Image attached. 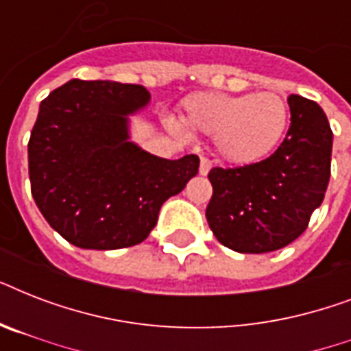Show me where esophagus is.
Masks as SVG:
<instances>
[{"label":"esophagus","instance_id":"34e87169","mask_svg":"<svg viewBox=\"0 0 351 351\" xmlns=\"http://www.w3.org/2000/svg\"><path fill=\"white\" fill-rule=\"evenodd\" d=\"M211 167H213V164H211V160L206 158V156H202V158H200V167H198V171H200V175H208L209 171H211Z\"/></svg>","mask_w":351,"mask_h":351}]
</instances>
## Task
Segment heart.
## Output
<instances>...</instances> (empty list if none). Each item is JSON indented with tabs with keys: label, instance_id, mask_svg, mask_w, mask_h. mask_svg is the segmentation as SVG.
Returning <instances> with one entry per match:
<instances>
[{
	"label": "heart",
	"instance_id": "1",
	"mask_svg": "<svg viewBox=\"0 0 351 351\" xmlns=\"http://www.w3.org/2000/svg\"><path fill=\"white\" fill-rule=\"evenodd\" d=\"M167 127L184 138L189 131L215 136L220 156L245 167L277 151L288 132L289 107L273 93H200L184 101V123L169 118Z\"/></svg>",
	"mask_w": 351,
	"mask_h": 351
}]
</instances>
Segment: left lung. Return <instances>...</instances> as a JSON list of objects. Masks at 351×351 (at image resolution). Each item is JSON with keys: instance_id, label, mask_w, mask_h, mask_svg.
I'll list each match as a JSON object with an SVG mask.
<instances>
[{"instance_id": "1", "label": "left lung", "mask_w": 351, "mask_h": 351, "mask_svg": "<svg viewBox=\"0 0 351 351\" xmlns=\"http://www.w3.org/2000/svg\"><path fill=\"white\" fill-rule=\"evenodd\" d=\"M288 134L267 160L209 171L208 224L220 244L239 253L277 251L299 239L324 200L333 132L319 104L291 95Z\"/></svg>"}]
</instances>
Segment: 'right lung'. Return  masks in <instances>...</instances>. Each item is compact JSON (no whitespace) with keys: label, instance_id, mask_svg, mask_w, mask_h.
Here are the masks:
<instances>
[{"label":"right lung","instance_id":"add662e5","mask_svg":"<svg viewBox=\"0 0 351 351\" xmlns=\"http://www.w3.org/2000/svg\"><path fill=\"white\" fill-rule=\"evenodd\" d=\"M143 85L71 80L41 101L29 140V178L45 220L84 250L147 239L162 204L198 173L197 154L165 160L129 142Z\"/></svg>","mask_w":351,"mask_h":351}]
</instances>
